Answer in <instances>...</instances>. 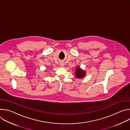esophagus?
<instances>
[{"label":"esophagus","mask_w":130,"mask_h":130,"mask_svg":"<svg viewBox=\"0 0 130 130\" xmlns=\"http://www.w3.org/2000/svg\"><path fill=\"white\" fill-rule=\"evenodd\" d=\"M60 65L61 67H63L65 66V64H64V63L63 62H61L60 63Z\"/></svg>","instance_id":"obj_1"}]
</instances>
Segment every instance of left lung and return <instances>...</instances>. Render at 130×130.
<instances>
[{
    "mask_svg": "<svg viewBox=\"0 0 130 130\" xmlns=\"http://www.w3.org/2000/svg\"><path fill=\"white\" fill-rule=\"evenodd\" d=\"M86 71L83 70L82 68L78 66H77L76 68L75 69V77L78 79H81L85 77L86 76Z\"/></svg>",
    "mask_w": 130,
    "mask_h": 130,
    "instance_id": "1",
    "label": "left lung"
}]
</instances>
